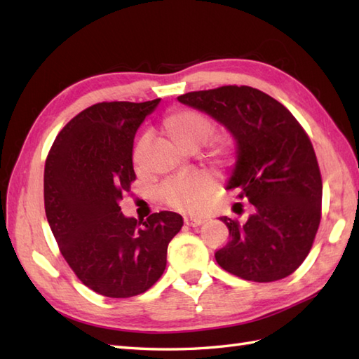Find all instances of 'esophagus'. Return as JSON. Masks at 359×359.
<instances>
[{
  "mask_svg": "<svg viewBox=\"0 0 359 359\" xmlns=\"http://www.w3.org/2000/svg\"><path fill=\"white\" fill-rule=\"evenodd\" d=\"M184 222L188 225V226H197L201 225L203 220L201 217H191V216H185L184 217Z\"/></svg>",
  "mask_w": 359,
  "mask_h": 359,
  "instance_id": "34e87169",
  "label": "esophagus"
}]
</instances>
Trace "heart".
<instances>
[{
	"mask_svg": "<svg viewBox=\"0 0 359 359\" xmlns=\"http://www.w3.org/2000/svg\"><path fill=\"white\" fill-rule=\"evenodd\" d=\"M162 131L175 147L184 151H196L215 134V123L203 112L189 108L172 109L162 120ZM149 147V135L143 134L134 148V163L139 166ZM233 154V144L226 139H216L210 144V156L222 160ZM216 182L205 172L189 174L168 180L160 188V199L168 207L180 211H199L215 193Z\"/></svg>",
	"mask_w": 359,
	"mask_h": 359,
	"instance_id": "heart-1",
	"label": "heart"
}]
</instances>
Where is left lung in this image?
Instances as JSON below:
<instances>
[{
    "instance_id": "8db88e82",
    "label": "left lung",
    "mask_w": 359,
    "mask_h": 359,
    "mask_svg": "<svg viewBox=\"0 0 359 359\" xmlns=\"http://www.w3.org/2000/svg\"><path fill=\"white\" fill-rule=\"evenodd\" d=\"M222 123L236 140L226 189L253 205L243 224L220 217L230 241L216 251L228 273L245 280L290 276L310 253L321 222L323 180L309 135L284 104L250 86L177 97Z\"/></svg>"
}]
</instances>
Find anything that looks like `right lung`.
<instances>
[{"mask_svg":"<svg viewBox=\"0 0 359 359\" xmlns=\"http://www.w3.org/2000/svg\"><path fill=\"white\" fill-rule=\"evenodd\" d=\"M160 98L89 106L53 142L44 166V210L77 278L108 297L144 293L162 276L166 250L184 225L172 211L139 222L118 202L135 180L137 129Z\"/></svg>","mask_w":359,"mask_h":359,"instance_id":"right-lung-1","label":"right lung"}]
</instances>
